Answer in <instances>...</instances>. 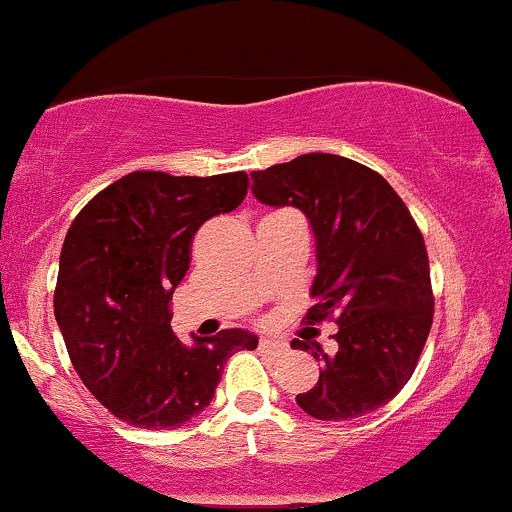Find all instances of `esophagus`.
Segmentation results:
<instances>
[{
    "label": "esophagus",
    "mask_w": 512,
    "mask_h": 512,
    "mask_svg": "<svg viewBox=\"0 0 512 512\" xmlns=\"http://www.w3.org/2000/svg\"><path fill=\"white\" fill-rule=\"evenodd\" d=\"M260 351H265V353H284V351H287V343L279 341V338L265 336V338H260Z\"/></svg>",
    "instance_id": "1"
}]
</instances>
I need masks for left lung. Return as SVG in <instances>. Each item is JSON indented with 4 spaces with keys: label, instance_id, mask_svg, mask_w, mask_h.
Segmentation results:
<instances>
[{
    "label": "left lung",
    "instance_id": "1",
    "mask_svg": "<svg viewBox=\"0 0 512 512\" xmlns=\"http://www.w3.org/2000/svg\"><path fill=\"white\" fill-rule=\"evenodd\" d=\"M250 176L257 201L309 218L316 277L304 319L338 324L333 353L314 336L292 341L321 360L297 405L324 422L387 405L412 378L434 319L427 247L405 201L378 171L338 154H301Z\"/></svg>",
    "mask_w": 512,
    "mask_h": 512
}]
</instances>
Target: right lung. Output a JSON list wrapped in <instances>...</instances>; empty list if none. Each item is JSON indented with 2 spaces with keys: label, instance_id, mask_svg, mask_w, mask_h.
Returning <instances> with one entry per match:
<instances>
[{
  "label": "right lung",
  "instance_id": "right-lung-1",
  "mask_svg": "<svg viewBox=\"0 0 512 512\" xmlns=\"http://www.w3.org/2000/svg\"><path fill=\"white\" fill-rule=\"evenodd\" d=\"M247 196V174L132 171L75 215L53 294L56 321L85 387L117 419L176 429L211 405L220 373L257 336L225 328L184 346L171 331V294L208 218Z\"/></svg>",
  "mask_w": 512,
  "mask_h": 512
}]
</instances>
